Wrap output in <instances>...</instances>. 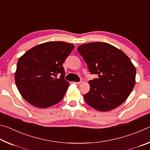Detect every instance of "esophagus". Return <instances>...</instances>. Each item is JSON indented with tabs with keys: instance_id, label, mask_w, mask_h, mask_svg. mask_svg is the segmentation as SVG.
Returning a JSON list of instances; mask_svg holds the SVG:
<instances>
[{
	"instance_id": "34e87169",
	"label": "esophagus",
	"mask_w": 150,
	"mask_h": 150,
	"mask_svg": "<svg viewBox=\"0 0 150 150\" xmlns=\"http://www.w3.org/2000/svg\"><path fill=\"white\" fill-rule=\"evenodd\" d=\"M74 84H76V85H79L80 83H82V81H79V82H73Z\"/></svg>"
}]
</instances>
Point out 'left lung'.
Returning a JSON list of instances; mask_svg holds the SVG:
<instances>
[{
    "label": "left lung",
    "mask_w": 150,
    "mask_h": 150,
    "mask_svg": "<svg viewBox=\"0 0 150 150\" xmlns=\"http://www.w3.org/2000/svg\"><path fill=\"white\" fill-rule=\"evenodd\" d=\"M77 51L92 74L90 91L83 96L88 105L101 112L113 110L122 105L136 83V67L120 50L105 42L88 43Z\"/></svg>",
    "instance_id": "1"
}]
</instances>
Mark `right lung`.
<instances>
[{
	"mask_svg": "<svg viewBox=\"0 0 150 150\" xmlns=\"http://www.w3.org/2000/svg\"><path fill=\"white\" fill-rule=\"evenodd\" d=\"M74 47L70 43L48 42L35 45L19 58L15 83L28 103L45 108L62 100L69 86L64 79L62 65Z\"/></svg>",
	"mask_w": 150,
	"mask_h": 150,
	"instance_id": "obj_1",
	"label": "right lung"
}]
</instances>
